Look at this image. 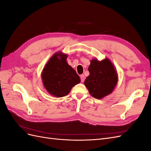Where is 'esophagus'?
<instances>
[{
	"instance_id": "34e87169",
	"label": "esophagus",
	"mask_w": 151,
	"mask_h": 151,
	"mask_svg": "<svg viewBox=\"0 0 151 151\" xmlns=\"http://www.w3.org/2000/svg\"><path fill=\"white\" fill-rule=\"evenodd\" d=\"M80 77H81V82H82V83H83V82H84V80H85V76L83 74V75H81V76H80Z\"/></svg>"
}]
</instances>
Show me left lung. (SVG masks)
Here are the masks:
<instances>
[{"instance_id": "8db88e82", "label": "left lung", "mask_w": 151, "mask_h": 151, "mask_svg": "<svg viewBox=\"0 0 151 151\" xmlns=\"http://www.w3.org/2000/svg\"><path fill=\"white\" fill-rule=\"evenodd\" d=\"M89 76L84 81L90 94L96 99H102L111 94L117 84V72L108 58L101 61L96 58L91 61Z\"/></svg>"}]
</instances>
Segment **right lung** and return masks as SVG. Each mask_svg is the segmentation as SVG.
I'll return each mask as SVG.
<instances>
[{"mask_svg": "<svg viewBox=\"0 0 151 151\" xmlns=\"http://www.w3.org/2000/svg\"><path fill=\"white\" fill-rule=\"evenodd\" d=\"M67 55L55 53L45 66L42 78L48 93L60 98L67 95L72 87L81 82L79 76L66 61Z\"/></svg>", "mask_w": 151, "mask_h": 151, "instance_id": "add662e5", "label": "right lung"}]
</instances>
